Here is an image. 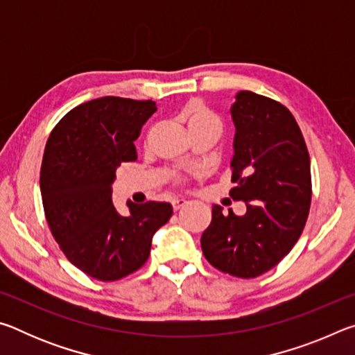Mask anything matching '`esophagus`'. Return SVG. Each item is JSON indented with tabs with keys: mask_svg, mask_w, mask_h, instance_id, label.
<instances>
[{
	"mask_svg": "<svg viewBox=\"0 0 355 355\" xmlns=\"http://www.w3.org/2000/svg\"><path fill=\"white\" fill-rule=\"evenodd\" d=\"M186 203H188V200H184V199H173L172 200V207H173V211H178L180 208H183Z\"/></svg>",
	"mask_w": 355,
	"mask_h": 355,
	"instance_id": "1",
	"label": "esophagus"
}]
</instances>
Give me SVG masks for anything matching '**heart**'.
Returning a JSON list of instances; mask_svg holds the SVG:
<instances>
[{"mask_svg": "<svg viewBox=\"0 0 355 355\" xmlns=\"http://www.w3.org/2000/svg\"><path fill=\"white\" fill-rule=\"evenodd\" d=\"M180 120L186 125V128L191 131H209L219 136L222 133V123L219 117L207 107L200 101H192L184 107Z\"/></svg>", "mask_w": 355, "mask_h": 355, "instance_id": "1", "label": "heart"}]
</instances>
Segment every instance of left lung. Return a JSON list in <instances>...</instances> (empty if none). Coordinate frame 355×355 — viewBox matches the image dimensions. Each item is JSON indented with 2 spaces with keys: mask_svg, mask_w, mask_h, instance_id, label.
Listing matches in <instances>:
<instances>
[{
  "mask_svg": "<svg viewBox=\"0 0 355 355\" xmlns=\"http://www.w3.org/2000/svg\"><path fill=\"white\" fill-rule=\"evenodd\" d=\"M230 114V194L248 202V211L224 214L213 205L200 244L219 271L252 279L290 254L304 230L311 199L310 156L296 119L279 101L241 91Z\"/></svg>",
  "mask_w": 355,
  "mask_h": 355,
  "instance_id": "left-lung-1",
  "label": "left lung"
}]
</instances>
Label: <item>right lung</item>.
I'll return each instance as SVG.
<instances>
[{
    "instance_id": "add662e5",
    "label": "right lung",
    "mask_w": 355,
    "mask_h": 355,
    "mask_svg": "<svg viewBox=\"0 0 355 355\" xmlns=\"http://www.w3.org/2000/svg\"><path fill=\"white\" fill-rule=\"evenodd\" d=\"M153 112L152 100L95 98L65 114L48 137L40 169L48 225L71 264L97 280L137 271L173 213L167 202L127 200L122 216L112 203L116 171L137 159L135 141Z\"/></svg>"
}]
</instances>
